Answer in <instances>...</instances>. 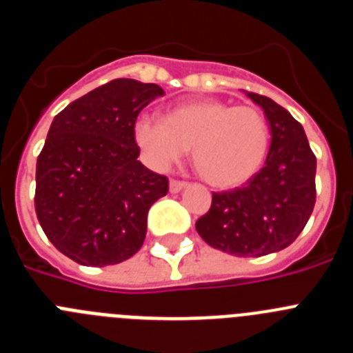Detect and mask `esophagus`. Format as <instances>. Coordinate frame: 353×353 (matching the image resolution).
<instances>
[{
    "mask_svg": "<svg viewBox=\"0 0 353 353\" xmlns=\"http://www.w3.org/2000/svg\"><path fill=\"white\" fill-rule=\"evenodd\" d=\"M187 182H182V180H170V191L171 192H180L182 189H185Z\"/></svg>",
    "mask_w": 353,
    "mask_h": 353,
    "instance_id": "obj_1",
    "label": "esophagus"
}]
</instances>
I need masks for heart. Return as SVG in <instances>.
Instances as JSON below:
<instances>
[{
    "instance_id": "obj_1",
    "label": "heart",
    "mask_w": 353,
    "mask_h": 353,
    "mask_svg": "<svg viewBox=\"0 0 353 353\" xmlns=\"http://www.w3.org/2000/svg\"><path fill=\"white\" fill-rule=\"evenodd\" d=\"M134 141L150 166L166 171L192 148V164L207 183L232 189L252 179L269 154L270 130L249 105L196 101L170 109L164 121L141 117Z\"/></svg>"
}]
</instances>
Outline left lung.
I'll list each match as a JSON object with an SVG mask.
<instances>
[{
    "label": "left lung",
    "instance_id": "1",
    "mask_svg": "<svg viewBox=\"0 0 353 353\" xmlns=\"http://www.w3.org/2000/svg\"><path fill=\"white\" fill-rule=\"evenodd\" d=\"M245 95L269 121V155L244 187L212 194L210 210L196 221V232L214 249L254 258L288 248L304 230L316 201V157L285 108L269 97Z\"/></svg>",
    "mask_w": 353,
    "mask_h": 353
}]
</instances>
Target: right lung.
<instances>
[{"label": "right lung", "instance_id": "1", "mask_svg": "<svg viewBox=\"0 0 353 353\" xmlns=\"http://www.w3.org/2000/svg\"><path fill=\"white\" fill-rule=\"evenodd\" d=\"M162 95L154 83L114 79L52 120L37 159L35 212L51 244L79 265L121 263L145 242L150 207L170 182L138 161L134 123Z\"/></svg>", "mask_w": 353, "mask_h": 353}]
</instances>
